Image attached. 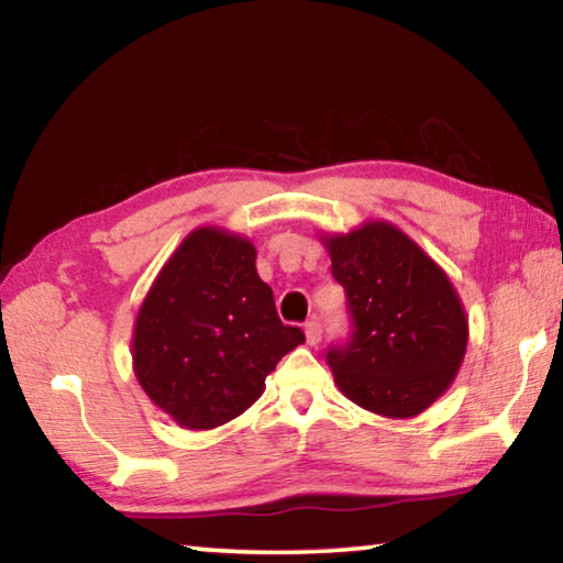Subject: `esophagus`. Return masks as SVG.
Listing matches in <instances>:
<instances>
[{"mask_svg": "<svg viewBox=\"0 0 563 563\" xmlns=\"http://www.w3.org/2000/svg\"><path fill=\"white\" fill-rule=\"evenodd\" d=\"M305 338H308V345H318L322 338V325L318 320H310L308 325H305Z\"/></svg>", "mask_w": 563, "mask_h": 563, "instance_id": "34e87169", "label": "esophagus"}]
</instances>
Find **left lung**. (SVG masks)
Returning <instances> with one entry per match:
<instances>
[{
    "label": "left lung",
    "mask_w": 563,
    "mask_h": 563,
    "mask_svg": "<svg viewBox=\"0 0 563 563\" xmlns=\"http://www.w3.org/2000/svg\"><path fill=\"white\" fill-rule=\"evenodd\" d=\"M352 316L347 345L328 352L340 393L367 412L409 419L460 373L470 320L452 280L387 221L320 235Z\"/></svg>",
    "instance_id": "8db88e82"
}]
</instances>
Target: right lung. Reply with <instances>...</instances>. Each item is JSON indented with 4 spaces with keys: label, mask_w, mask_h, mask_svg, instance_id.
<instances>
[{
    "label": "right lung",
    "mask_w": 563,
    "mask_h": 563,
    "mask_svg": "<svg viewBox=\"0 0 563 563\" xmlns=\"http://www.w3.org/2000/svg\"><path fill=\"white\" fill-rule=\"evenodd\" d=\"M247 238L203 225L158 271L136 322L133 375L184 430H213L263 395L283 355L305 342L283 325Z\"/></svg>",
    "instance_id": "1"
}]
</instances>
